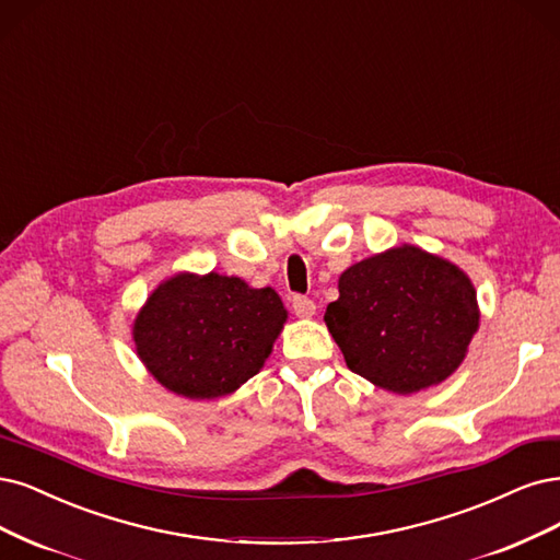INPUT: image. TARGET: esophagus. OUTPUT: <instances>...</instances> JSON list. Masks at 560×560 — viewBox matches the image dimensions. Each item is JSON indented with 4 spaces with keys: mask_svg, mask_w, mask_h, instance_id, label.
Wrapping results in <instances>:
<instances>
[{
    "mask_svg": "<svg viewBox=\"0 0 560 560\" xmlns=\"http://www.w3.org/2000/svg\"><path fill=\"white\" fill-rule=\"evenodd\" d=\"M292 307H294V313H296L299 317H305V319L313 317L315 311H317L315 301L307 299V296H294V299H292Z\"/></svg>",
    "mask_w": 560,
    "mask_h": 560,
    "instance_id": "1",
    "label": "esophagus"
}]
</instances>
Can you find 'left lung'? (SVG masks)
Segmentation results:
<instances>
[{
	"label": "left lung",
	"instance_id": "8db88e82",
	"mask_svg": "<svg viewBox=\"0 0 560 560\" xmlns=\"http://www.w3.org/2000/svg\"><path fill=\"white\" fill-rule=\"evenodd\" d=\"M324 322L347 369L394 394L445 382L479 326L470 278L415 245L363 259L338 280Z\"/></svg>",
	"mask_w": 560,
	"mask_h": 560
}]
</instances>
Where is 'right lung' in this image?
<instances>
[{"label": "right lung", "mask_w": 560, "mask_h": 560, "mask_svg": "<svg viewBox=\"0 0 560 560\" xmlns=\"http://www.w3.org/2000/svg\"><path fill=\"white\" fill-rule=\"evenodd\" d=\"M284 322L287 311L271 287L178 273L148 296L133 322V342L168 392L220 398L261 371Z\"/></svg>", "instance_id": "add662e5"}]
</instances>
